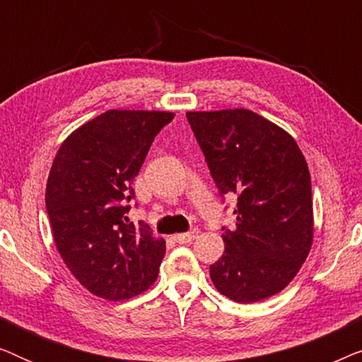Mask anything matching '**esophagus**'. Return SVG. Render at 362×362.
Returning <instances> with one entry per match:
<instances>
[{
  "mask_svg": "<svg viewBox=\"0 0 362 362\" xmlns=\"http://www.w3.org/2000/svg\"><path fill=\"white\" fill-rule=\"evenodd\" d=\"M197 237V230L192 229L189 232H185V234H176L173 235V240L176 242V244H187V242L194 240Z\"/></svg>",
  "mask_w": 362,
  "mask_h": 362,
  "instance_id": "obj_1",
  "label": "esophagus"
}]
</instances>
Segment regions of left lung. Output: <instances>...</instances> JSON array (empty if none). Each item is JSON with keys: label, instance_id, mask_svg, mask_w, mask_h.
<instances>
[{"label": "left lung", "instance_id": "obj_1", "mask_svg": "<svg viewBox=\"0 0 362 362\" xmlns=\"http://www.w3.org/2000/svg\"><path fill=\"white\" fill-rule=\"evenodd\" d=\"M219 194L237 196L234 229L209 267L212 284L237 303L279 293L293 280L313 242L311 177L296 141L245 108L187 112Z\"/></svg>", "mask_w": 362, "mask_h": 362}]
</instances>
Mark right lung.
Returning a JSON list of instances; mask_svg holds the SVG:
<instances>
[{
	"label": "right lung",
	"instance_id": "right-lung-1",
	"mask_svg": "<svg viewBox=\"0 0 362 362\" xmlns=\"http://www.w3.org/2000/svg\"><path fill=\"white\" fill-rule=\"evenodd\" d=\"M175 113L108 110L67 136L46 186L52 235L72 275L100 298H133L155 284L165 239L128 219L135 180Z\"/></svg>",
	"mask_w": 362,
	"mask_h": 362
}]
</instances>
